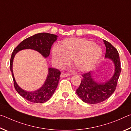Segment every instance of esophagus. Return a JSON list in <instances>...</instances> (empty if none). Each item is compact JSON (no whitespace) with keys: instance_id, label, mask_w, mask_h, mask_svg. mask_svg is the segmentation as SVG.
<instances>
[{"instance_id":"esophagus-1","label":"esophagus","mask_w":131,"mask_h":131,"mask_svg":"<svg viewBox=\"0 0 131 131\" xmlns=\"http://www.w3.org/2000/svg\"><path fill=\"white\" fill-rule=\"evenodd\" d=\"M69 73H62L61 74V77H68L70 76Z\"/></svg>"}]
</instances>
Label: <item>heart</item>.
Segmentation results:
<instances>
[{"mask_svg":"<svg viewBox=\"0 0 131 131\" xmlns=\"http://www.w3.org/2000/svg\"><path fill=\"white\" fill-rule=\"evenodd\" d=\"M102 48L94 41L84 38L71 37L61 42L59 48L52 50V58L60 67L69 63L73 59V65L81 72L88 71L94 67L100 58Z\"/></svg>","mask_w":131,"mask_h":131,"instance_id":"b5f03b06","label":"heart"}]
</instances>
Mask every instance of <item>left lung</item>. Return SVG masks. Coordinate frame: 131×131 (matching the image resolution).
I'll return each instance as SVG.
<instances>
[{
    "label": "left lung",
    "mask_w": 131,
    "mask_h": 131,
    "mask_svg": "<svg viewBox=\"0 0 131 131\" xmlns=\"http://www.w3.org/2000/svg\"><path fill=\"white\" fill-rule=\"evenodd\" d=\"M106 46L105 58L113 61L114 72L112 78L104 83H98L92 78L91 72L82 75L80 85L76 93L84 102L96 104L108 99L116 90L117 81L121 73V63L118 52L109 42L103 40Z\"/></svg>",
    "instance_id": "1"
}]
</instances>
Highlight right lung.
<instances>
[{
  "label": "right lung",
  "mask_w": 131,
  "mask_h": 131,
  "mask_svg": "<svg viewBox=\"0 0 131 131\" xmlns=\"http://www.w3.org/2000/svg\"><path fill=\"white\" fill-rule=\"evenodd\" d=\"M58 36L48 33H40L26 39L15 48L10 59V68L12 72L14 85L17 92L26 100L33 103H41L47 102L54 94L60 79L61 72L57 69L48 68V73L45 82L39 89L34 91H27L19 87L15 81L13 70V63L15 54L19 51L32 49L41 54L44 58L49 56L50 50Z\"/></svg>",
  "instance_id": "add662e5"
}]
</instances>
